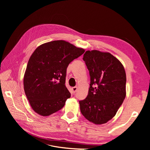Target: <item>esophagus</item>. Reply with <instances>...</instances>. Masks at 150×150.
Masks as SVG:
<instances>
[{"instance_id": "esophagus-1", "label": "esophagus", "mask_w": 150, "mask_h": 150, "mask_svg": "<svg viewBox=\"0 0 150 150\" xmlns=\"http://www.w3.org/2000/svg\"><path fill=\"white\" fill-rule=\"evenodd\" d=\"M77 90H78V88L76 87V86H75V87H73L72 88V93L73 94H75L76 92L77 91Z\"/></svg>"}]
</instances>
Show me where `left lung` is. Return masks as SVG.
<instances>
[{"instance_id":"1","label":"left lung","mask_w":150,"mask_h":150,"mask_svg":"<svg viewBox=\"0 0 150 150\" xmlns=\"http://www.w3.org/2000/svg\"><path fill=\"white\" fill-rule=\"evenodd\" d=\"M90 75L88 94L79 101L82 115L96 125L111 120L126 97V72L123 66L109 52L87 51L83 56Z\"/></svg>"}]
</instances>
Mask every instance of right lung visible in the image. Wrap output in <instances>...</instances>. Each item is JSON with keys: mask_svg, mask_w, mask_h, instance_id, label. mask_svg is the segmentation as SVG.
Instances as JSON below:
<instances>
[{"mask_svg": "<svg viewBox=\"0 0 150 150\" xmlns=\"http://www.w3.org/2000/svg\"><path fill=\"white\" fill-rule=\"evenodd\" d=\"M84 50L64 40L40 45L32 54L24 77V88L32 108L47 116L64 107L71 93L65 85L67 67Z\"/></svg>", "mask_w": 150, "mask_h": 150, "instance_id": "obj_1", "label": "right lung"}]
</instances>
